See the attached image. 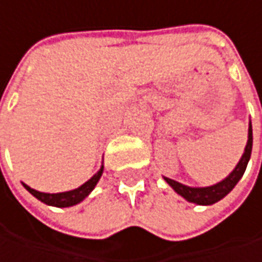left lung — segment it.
<instances>
[{
  "label": "left lung",
  "mask_w": 262,
  "mask_h": 262,
  "mask_svg": "<svg viewBox=\"0 0 262 262\" xmlns=\"http://www.w3.org/2000/svg\"><path fill=\"white\" fill-rule=\"evenodd\" d=\"M252 143H253V136H252V122H249V134H247V145L244 148V152L238 162V165L235 166V169L221 182L212 185V186H204V188H192V186H186L183 183H179L172 179L163 177L165 182L185 200H188L189 203H195L200 206H209L213 204L216 201H220L221 198L227 195L235 186L236 183L241 180L247 163L250 160V154H252Z\"/></svg>",
  "instance_id": "1"
}]
</instances>
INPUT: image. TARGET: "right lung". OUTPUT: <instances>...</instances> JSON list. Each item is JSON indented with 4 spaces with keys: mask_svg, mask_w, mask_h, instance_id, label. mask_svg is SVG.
Returning <instances> with one entry per match:
<instances>
[{
    "mask_svg": "<svg viewBox=\"0 0 262 262\" xmlns=\"http://www.w3.org/2000/svg\"><path fill=\"white\" fill-rule=\"evenodd\" d=\"M102 172H103V165L100 166V169L88 180L85 182L82 186L76 188V189H71V191H67V192H58V194H47V192H39L36 189H32L30 186H27L26 183L24 188L32 194L33 196H36L39 201L49 204V206H56V207H70V206H74L77 203H80L82 200H85L86 196L90 195V192L94 189V186L97 185V182L100 180L102 177Z\"/></svg>",
    "mask_w": 262,
    "mask_h": 262,
    "instance_id": "right-lung-1",
    "label": "right lung"
}]
</instances>
